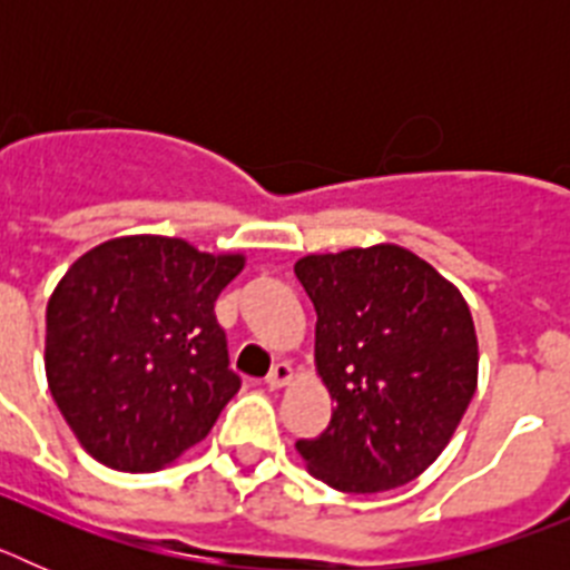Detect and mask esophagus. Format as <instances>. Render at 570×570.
<instances>
[{"instance_id": "1", "label": "esophagus", "mask_w": 570, "mask_h": 570, "mask_svg": "<svg viewBox=\"0 0 570 570\" xmlns=\"http://www.w3.org/2000/svg\"><path fill=\"white\" fill-rule=\"evenodd\" d=\"M291 380H294V365H291V362H276V365L271 367V374L265 376L268 387H285Z\"/></svg>"}]
</instances>
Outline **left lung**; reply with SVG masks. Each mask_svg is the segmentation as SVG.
<instances>
[{
  "label": "left lung",
  "instance_id": "obj_1",
  "mask_svg": "<svg viewBox=\"0 0 570 570\" xmlns=\"http://www.w3.org/2000/svg\"><path fill=\"white\" fill-rule=\"evenodd\" d=\"M316 311L314 360L336 402L296 451L325 485L391 491L451 442L476 391V331L456 285L400 245L311 254L294 265Z\"/></svg>",
  "mask_w": 570,
  "mask_h": 570
}]
</instances>
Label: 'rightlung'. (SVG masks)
I'll return each mask as SVG.
<instances>
[{
  "instance_id": "obj_1",
  "label": "right lung",
  "mask_w": 570,
  "mask_h": 570,
  "mask_svg": "<svg viewBox=\"0 0 570 570\" xmlns=\"http://www.w3.org/2000/svg\"><path fill=\"white\" fill-rule=\"evenodd\" d=\"M242 254L174 236H119L79 256L48 299L45 374L79 445L148 473L203 442L239 391L216 296Z\"/></svg>"
}]
</instances>
